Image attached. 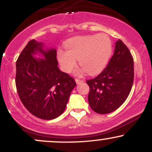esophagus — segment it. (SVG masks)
Listing matches in <instances>:
<instances>
[{"label":"esophagus","mask_w":152,"mask_h":152,"mask_svg":"<svg viewBox=\"0 0 152 152\" xmlns=\"http://www.w3.org/2000/svg\"><path fill=\"white\" fill-rule=\"evenodd\" d=\"M75 81H76V83H77V84H79V83H82V82H83V80H81V79H78V78H76V79L75 80Z\"/></svg>","instance_id":"34e87169"}]
</instances>
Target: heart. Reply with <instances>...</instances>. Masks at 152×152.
<instances>
[{
  "label": "heart",
  "instance_id": "b5f03b06",
  "mask_svg": "<svg viewBox=\"0 0 152 152\" xmlns=\"http://www.w3.org/2000/svg\"><path fill=\"white\" fill-rule=\"evenodd\" d=\"M66 50L57 51V59L62 69L70 73L78 64L83 69L76 71L81 75L83 71L89 75L100 73L105 68L112 50L110 38L105 34L77 36L66 41Z\"/></svg>",
  "mask_w": 152,
  "mask_h": 152
}]
</instances>
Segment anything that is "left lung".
<instances>
[{
    "instance_id": "8db88e82",
    "label": "left lung",
    "mask_w": 152,
    "mask_h": 152,
    "mask_svg": "<svg viewBox=\"0 0 152 152\" xmlns=\"http://www.w3.org/2000/svg\"><path fill=\"white\" fill-rule=\"evenodd\" d=\"M133 81V58L119 39L106 69L98 76L86 81L90 88L88 101L91 108L101 114L116 110L129 95Z\"/></svg>"
}]
</instances>
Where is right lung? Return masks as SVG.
Segmentation results:
<instances>
[{"mask_svg": "<svg viewBox=\"0 0 152 152\" xmlns=\"http://www.w3.org/2000/svg\"><path fill=\"white\" fill-rule=\"evenodd\" d=\"M58 64L56 49L35 39L28 43L16 61L15 85L20 101L28 111L42 119L60 116L76 86Z\"/></svg>", "mask_w": 152, "mask_h": 152, "instance_id": "right-lung-1", "label": "right lung"}]
</instances>
